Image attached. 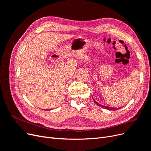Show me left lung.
<instances>
[{
    "mask_svg": "<svg viewBox=\"0 0 151 151\" xmlns=\"http://www.w3.org/2000/svg\"><path fill=\"white\" fill-rule=\"evenodd\" d=\"M93 100H94V101L95 102V103L97 105H98V106H99L100 107H102V108H104V109H109V110H117V109H120V108H112V107H109V106H103V105H101V104H99L98 103H97L96 101H95V100L93 99Z\"/></svg>",
    "mask_w": 151,
    "mask_h": 151,
    "instance_id": "1",
    "label": "left lung"
}]
</instances>
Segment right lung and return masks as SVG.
Listing matches in <instances>:
<instances>
[{
    "instance_id": "right-lung-1",
    "label": "right lung",
    "mask_w": 151,
    "mask_h": 151,
    "mask_svg": "<svg viewBox=\"0 0 151 151\" xmlns=\"http://www.w3.org/2000/svg\"><path fill=\"white\" fill-rule=\"evenodd\" d=\"M48 110H49V109H48Z\"/></svg>"
}]
</instances>
